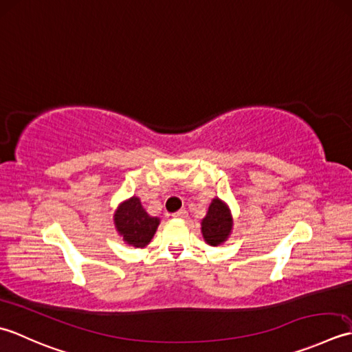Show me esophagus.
Instances as JSON below:
<instances>
[{
  "mask_svg": "<svg viewBox=\"0 0 352 352\" xmlns=\"http://www.w3.org/2000/svg\"><path fill=\"white\" fill-rule=\"evenodd\" d=\"M175 219H186L188 217V212H186V210H179L177 212L173 214Z\"/></svg>",
  "mask_w": 352,
  "mask_h": 352,
  "instance_id": "obj_1",
  "label": "esophagus"
}]
</instances>
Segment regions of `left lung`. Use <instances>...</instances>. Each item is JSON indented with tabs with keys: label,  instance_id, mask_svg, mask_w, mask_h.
Listing matches in <instances>:
<instances>
[{
	"label": "left lung",
	"instance_id": "left-lung-1",
	"mask_svg": "<svg viewBox=\"0 0 352 352\" xmlns=\"http://www.w3.org/2000/svg\"><path fill=\"white\" fill-rule=\"evenodd\" d=\"M202 236L206 245L220 246L232 234L234 219L228 204L220 197H214L208 206L206 216L202 219Z\"/></svg>",
	"mask_w": 352,
	"mask_h": 352
}]
</instances>
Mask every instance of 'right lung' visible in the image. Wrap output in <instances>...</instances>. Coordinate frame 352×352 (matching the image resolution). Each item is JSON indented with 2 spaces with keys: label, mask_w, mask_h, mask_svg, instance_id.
<instances>
[{
  "label": "right lung",
  "mask_w": 352,
  "mask_h": 352,
  "mask_svg": "<svg viewBox=\"0 0 352 352\" xmlns=\"http://www.w3.org/2000/svg\"><path fill=\"white\" fill-rule=\"evenodd\" d=\"M160 217H152L141 205L140 197L123 200L113 212V225L123 241L133 248H146L160 226Z\"/></svg>",
  "instance_id": "obj_1"
}]
</instances>
